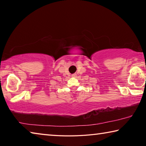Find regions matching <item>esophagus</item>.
Segmentation results:
<instances>
[{"instance_id":"1","label":"esophagus","mask_w":146,"mask_h":146,"mask_svg":"<svg viewBox=\"0 0 146 146\" xmlns=\"http://www.w3.org/2000/svg\"><path fill=\"white\" fill-rule=\"evenodd\" d=\"M76 73H75V74H73V75H72V76H73V77H76Z\"/></svg>"}]
</instances>
